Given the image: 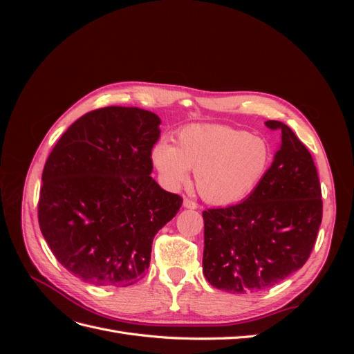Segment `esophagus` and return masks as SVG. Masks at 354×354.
Segmentation results:
<instances>
[{
  "instance_id": "esophagus-1",
  "label": "esophagus",
  "mask_w": 354,
  "mask_h": 354,
  "mask_svg": "<svg viewBox=\"0 0 354 354\" xmlns=\"http://www.w3.org/2000/svg\"><path fill=\"white\" fill-rule=\"evenodd\" d=\"M183 205H185V208H189V209H196L198 208V203L195 201L189 199V198H185Z\"/></svg>"
}]
</instances>
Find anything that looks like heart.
<instances>
[{
    "instance_id": "obj_1",
    "label": "heart",
    "mask_w": 354,
    "mask_h": 354,
    "mask_svg": "<svg viewBox=\"0 0 354 354\" xmlns=\"http://www.w3.org/2000/svg\"><path fill=\"white\" fill-rule=\"evenodd\" d=\"M153 164L168 185L187 183L195 171L203 199L229 205L250 196L261 183L272 162V149L264 138L223 125H192L177 136V146L159 142Z\"/></svg>"
}]
</instances>
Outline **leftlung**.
Segmentation results:
<instances>
[{"instance_id": "left-lung-1", "label": "left lung", "mask_w": 354, "mask_h": 354, "mask_svg": "<svg viewBox=\"0 0 354 354\" xmlns=\"http://www.w3.org/2000/svg\"><path fill=\"white\" fill-rule=\"evenodd\" d=\"M279 151L243 202L209 208L203 217V274L223 291L260 292L306 264L322 223V190L308 149L279 121Z\"/></svg>"}]
</instances>
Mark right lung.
<instances>
[{"label":"right lung","instance_id":"right-lung-1","mask_svg":"<svg viewBox=\"0 0 354 354\" xmlns=\"http://www.w3.org/2000/svg\"><path fill=\"white\" fill-rule=\"evenodd\" d=\"M159 124L138 108L95 109L75 121L47 158L39 229L57 261L84 282L140 281L155 234L183 203L151 177Z\"/></svg>","mask_w":354,"mask_h":354}]
</instances>
